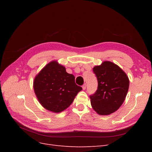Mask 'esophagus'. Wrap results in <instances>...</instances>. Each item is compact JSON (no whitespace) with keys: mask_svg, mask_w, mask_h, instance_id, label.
Segmentation results:
<instances>
[{"mask_svg":"<svg viewBox=\"0 0 152 152\" xmlns=\"http://www.w3.org/2000/svg\"><path fill=\"white\" fill-rule=\"evenodd\" d=\"M86 86H87L86 84H84L83 86H82V89H83V90H85L86 89Z\"/></svg>","mask_w":152,"mask_h":152,"instance_id":"obj_1","label":"esophagus"}]
</instances>
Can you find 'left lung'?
Returning a JSON list of instances; mask_svg holds the SVG:
<instances>
[{
  "mask_svg": "<svg viewBox=\"0 0 152 152\" xmlns=\"http://www.w3.org/2000/svg\"><path fill=\"white\" fill-rule=\"evenodd\" d=\"M98 89L90 96L93 108L99 115H110L121 107L126 97L129 80L126 73L115 64L106 61L93 68Z\"/></svg>",
  "mask_w": 152,
  "mask_h": 152,
  "instance_id": "obj_1",
  "label": "left lung"
}]
</instances>
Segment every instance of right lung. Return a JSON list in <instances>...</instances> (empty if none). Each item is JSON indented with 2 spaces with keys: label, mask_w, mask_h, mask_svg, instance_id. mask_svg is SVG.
Returning a JSON list of instances; mask_svg holds the SVG:
<instances>
[{
  "label": "right lung",
  "mask_w": 152,
  "mask_h": 152,
  "mask_svg": "<svg viewBox=\"0 0 152 152\" xmlns=\"http://www.w3.org/2000/svg\"><path fill=\"white\" fill-rule=\"evenodd\" d=\"M34 89L44 108L54 113L66 109L82 88L75 82V77L66 72L65 67L53 61L37 75Z\"/></svg>",
  "instance_id": "obj_1"
}]
</instances>
